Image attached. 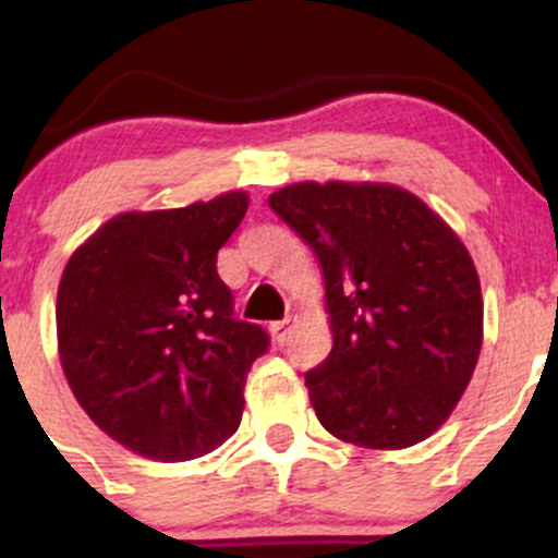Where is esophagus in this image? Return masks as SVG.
<instances>
[{"label":"esophagus","instance_id":"1","mask_svg":"<svg viewBox=\"0 0 558 558\" xmlns=\"http://www.w3.org/2000/svg\"><path fill=\"white\" fill-rule=\"evenodd\" d=\"M293 325H296V317H286V319H278V323L270 325V336L275 343H286V338L291 336Z\"/></svg>","mask_w":558,"mask_h":558}]
</instances>
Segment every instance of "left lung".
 I'll return each mask as SVG.
<instances>
[{"instance_id": "8db88e82", "label": "left lung", "mask_w": 558, "mask_h": 558, "mask_svg": "<svg viewBox=\"0 0 558 558\" xmlns=\"http://www.w3.org/2000/svg\"><path fill=\"white\" fill-rule=\"evenodd\" d=\"M267 204L323 270L332 349L304 375L319 425L380 451L430 438L483 349V291L457 230L383 181H301Z\"/></svg>"}]
</instances>
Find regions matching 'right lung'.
Masks as SVG:
<instances>
[{"mask_svg":"<svg viewBox=\"0 0 558 558\" xmlns=\"http://www.w3.org/2000/svg\"><path fill=\"white\" fill-rule=\"evenodd\" d=\"M246 191L120 213L70 254L57 288V354L101 433L155 462H189L241 425L267 332L233 319L217 252Z\"/></svg>","mask_w":558,"mask_h":558,"instance_id":"1","label":"right lung"}]
</instances>
